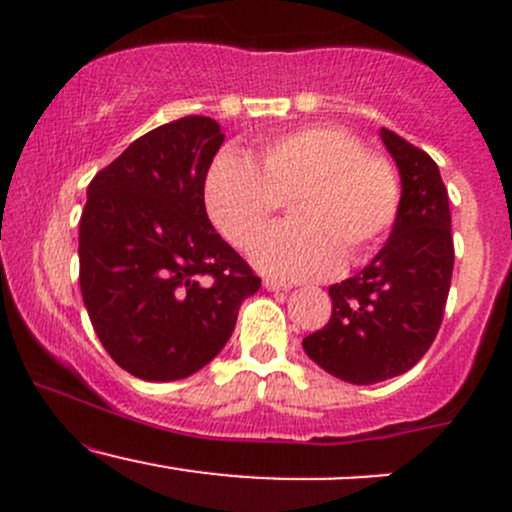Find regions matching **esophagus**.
<instances>
[{
	"label": "esophagus",
	"mask_w": 512,
	"mask_h": 512,
	"mask_svg": "<svg viewBox=\"0 0 512 512\" xmlns=\"http://www.w3.org/2000/svg\"><path fill=\"white\" fill-rule=\"evenodd\" d=\"M264 289L267 291H289L291 284H284V281H276V279H264Z\"/></svg>",
	"instance_id": "1"
}]
</instances>
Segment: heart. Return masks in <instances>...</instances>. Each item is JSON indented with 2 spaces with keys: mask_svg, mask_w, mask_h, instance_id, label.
I'll use <instances>...</instances> for the list:
<instances>
[{
  "mask_svg": "<svg viewBox=\"0 0 512 512\" xmlns=\"http://www.w3.org/2000/svg\"><path fill=\"white\" fill-rule=\"evenodd\" d=\"M289 199V223L252 248V262L279 279H317L339 260L361 262L395 226L402 185L395 163L363 149L349 129L298 127L257 146V166L223 149L204 178V204L214 226L238 248L264 231Z\"/></svg>",
  "mask_w": 512,
  "mask_h": 512,
  "instance_id": "heart-1",
  "label": "heart"
}]
</instances>
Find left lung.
<instances>
[{
  "label": "left lung",
  "instance_id": "left-lung-1",
  "mask_svg": "<svg viewBox=\"0 0 512 512\" xmlns=\"http://www.w3.org/2000/svg\"><path fill=\"white\" fill-rule=\"evenodd\" d=\"M380 137L402 178L397 221L368 267L330 286V322L303 339L317 366L354 385L383 383L421 361L443 322L455 264L436 161L390 129Z\"/></svg>",
  "mask_w": 512,
  "mask_h": 512
}]
</instances>
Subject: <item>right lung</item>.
<instances>
[{
	"instance_id": "obj_1",
	"label": "right lung",
	"mask_w": 512,
	"mask_h": 512,
	"mask_svg": "<svg viewBox=\"0 0 512 512\" xmlns=\"http://www.w3.org/2000/svg\"><path fill=\"white\" fill-rule=\"evenodd\" d=\"M221 144L216 120L180 117L129 144L88 185L81 296L105 351L134 378L168 383L207 366L262 286L204 207Z\"/></svg>"
}]
</instances>
